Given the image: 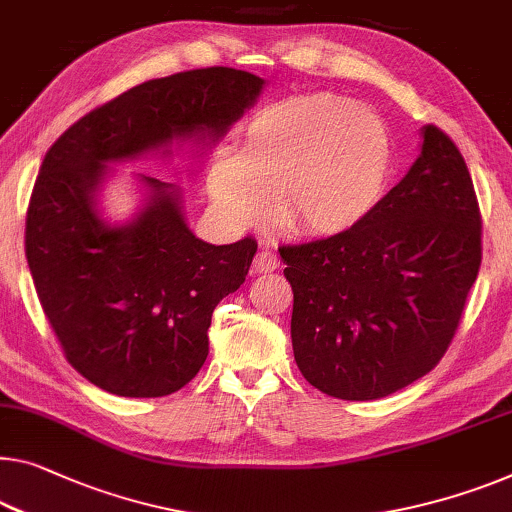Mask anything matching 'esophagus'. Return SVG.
<instances>
[{
  "label": "esophagus",
  "instance_id": "1",
  "mask_svg": "<svg viewBox=\"0 0 512 512\" xmlns=\"http://www.w3.org/2000/svg\"><path fill=\"white\" fill-rule=\"evenodd\" d=\"M278 266H280V257L269 248H262L255 255V262H253L255 273H271V271H276Z\"/></svg>",
  "mask_w": 512,
  "mask_h": 512
}]
</instances>
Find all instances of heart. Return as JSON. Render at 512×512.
<instances>
[{"label":"heart","instance_id":"obj_1","mask_svg":"<svg viewBox=\"0 0 512 512\" xmlns=\"http://www.w3.org/2000/svg\"><path fill=\"white\" fill-rule=\"evenodd\" d=\"M391 172L393 137L377 114L342 96L303 94L266 105L248 121L241 151L211 158L207 193L234 227L262 225L276 207L292 234L335 236L370 216Z\"/></svg>","mask_w":512,"mask_h":512}]
</instances>
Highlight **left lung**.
<instances>
[{"label": "left lung", "mask_w": 512, "mask_h": 512, "mask_svg": "<svg viewBox=\"0 0 512 512\" xmlns=\"http://www.w3.org/2000/svg\"><path fill=\"white\" fill-rule=\"evenodd\" d=\"M469 167L437 126L398 186L349 232L280 246L301 375L338 400H377L451 347L483 259Z\"/></svg>", "instance_id": "1"}]
</instances>
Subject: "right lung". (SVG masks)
<instances>
[{
	"label": "right lung",
	"instance_id": "1",
	"mask_svg": "<svg viewBox=\"0 0 512 512\" xmlns=\"http://www.w3.org/2000/svg\"><path fill=\"white\" fill-rule=\"evenodd\" d=\"M264 80L227 66L149 80L98 105L57 137L29 197L25 255L66 361L103 391L163 398L207 361L216 305L248 276L257 241L211 246L188 230L170 183L142 177L147 207L105 225L96 188L105 163L174 137L227 133Z\"/></svg>",
	"mask_w": 512,
	"mask_h": 512
}]
</instances>
